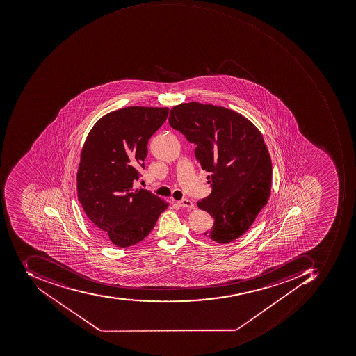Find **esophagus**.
Wrapping results in <instances>:
<instances>
[{
    "label": "esophagus",
    "instance_id": "1",
    "mask_svg": "<svg viewBox=\"0 0 356 356\" xmlns=\"http://www.w3.org/2000/svg\"><path fill=\"white\" fill-rule=\"evenodd\" d=\"M178 204H179V206H181V207L189 208V209H193L194 208V204L192 203L191 201H189V200H181V201H178Z\"/></svg>",
    "mask_w": 356,
    "mask_h": 356
}]
</instances>
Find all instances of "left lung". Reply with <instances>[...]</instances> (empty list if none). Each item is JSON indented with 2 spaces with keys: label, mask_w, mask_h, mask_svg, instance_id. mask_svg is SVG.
Segmentation results:
<instances>
[{
  "label": "left lung",
  "mask_w": 356,
  "mask_h": 356,
  "mask_svg": "<svg viewBox=\"0 0 356 356\" xmlns=\"http://www.w3.org/2000/svg\"><path fill=\"white\" fill-rule=\"evenodd\" d=\"M168 120L196 145V161L208 172L213 188L197 202L215 220L204 235L219 244L237 240L271 193L272 163L261 133L242 114L200 102L175 106Z\"/></svg>",
  "instance_id": "obj_1"
}]
</instances>
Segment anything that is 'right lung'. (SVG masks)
Instances as JSON below:
<instances>
[{"mask_svg":"<svg viewBox=\"0 0 356 356\" xmlns=\"http://www.w3.org/2000/svg\"><path fill=\"white\" fill-rule=\"evenodd\" d=\"M168 108L127 106L92 126L81 153L78 199L104 242L133 246L153 230L168 203L134 186L145 168L151 136L166 121Z\"/></svg>","mask_w":356,"mask_h":356,"instance_id":"right-lung-1","label":"right lung"}]
</instances>
